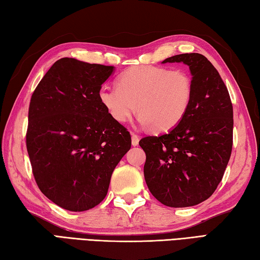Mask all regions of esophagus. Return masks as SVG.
Segmentation results:
<instances>
[{"instance_id":"1","label":"esophagus","mask_w":260,"mask_h":260,"mask_svg":"<svg viewBox=\"0 0 260 260\" xmlns=\"http://www.w3.org/2000/svg\"><path fill=\"white\" fill-rule=\"evenodd\" d=\"M131 142L132 146H138V144H139V137L136 134H131Z\"/></svg>"}]
</instances>
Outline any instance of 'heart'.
<instances>
[{
  "label": "heart",
  "mask_w": 260,
  "mask_h": 260,
  "mask_svg": "<svg viewBox=\"0 0 260 260\" xmlns=\"http://www.w3.org/2000/svg\"><path fill=\"white\" fill-rule=\"evenodd\" d=\"M98 98L116 122H125L137 109L142 125L165 132L186 115L193 99V79L184 70L134 66L120 74L116 86L101 87Z\"/></svg>",
  "instance_id": "1"
}]
</instances>
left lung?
Here are the masks:
<instances>
[{"mask_svg": "<svg viewBox=\"0 0 260 260\" xmlns=\"http://www.w3.org/2000/svg\"><path fill=\"white\" fill-rule=\"evenodd\" d=\"M183 62L193 79L186 115L166 135L142 138L144 174L150 193L171 208L208 200L223 177L232 150L234 110L229 92L208 58L197 52L166 58Z\"/></svg>", "mask_w": 260, "mask_h": 260, "instance_id": "8db88e82", "label": "left lung"}]
</instances>
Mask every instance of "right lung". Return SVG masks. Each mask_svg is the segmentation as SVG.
Here are the masks:
<instances>
[{"mask_svg":"<svg viewBox=\"0 0 260 260\" xmlns=\"http://www.w3.org/2000/svg\"><path fill=\"white\" fill-rule=\"evenodd\" d=\"M113 66L61 58L31 96L26 150L37 185L60 208L82 212L107 197L131 136L101 105Z\"/></svg>","mask_w":260,"mask_h":260,"instance_id":"1","label":"right lung"}]
</instances>
